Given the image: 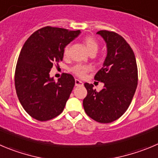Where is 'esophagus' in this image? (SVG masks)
I'll return each mask as SVG.
<instances>
[{
  "label": "esophagus",
  "instance_id": "34e87169",
  "mask_svg": "<svg viewBox=\"0 0 158 158\" xmlns=\"http://www.w3.org/2000/svg\"><path fill=\"white\" fill-rule=\"evenodd\" d=\"M75 85L76 86H82L83 85V82L81 81L78 80V79H75Z\"/></svg>",
  "mask_w": 158,
  "mask_h": 158
}]
</instances>
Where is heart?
<instances>
[{
  "label": "heart",
  "mask_w": 158,
  "mask_h": 158,
  "mask_svg": "<svg viewBox=\"0 0 158 158\" xmlns=\"http://www.w3.org/2000/svg\"><path fill=\"white\" fill-rule=\"evenodd\" d=\"M84 42H85L86 47L89 52H96L98 49V43L94 40L93 37L91 36H87L84 39ZM64 56L65 57L68 56L69 53H70V46L67 45L64 49ZM92 67L89 65H84V64H76L73 67L70 68V71L76 75L78 77H84L90 70H91Z\"/></svg>",
  "instance_id": "heart-1"
}]
</instances>
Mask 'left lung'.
<instances>
[{
    "label": "left lung",
    "instance_id": "obj_1",
    "mask_svg": "<svg viewBox=\"0 0 158 158\" xmlns=\"http://www.w3.org/2000/svg\"><path fill=\"white\" fill-rule=\"evenodd\" d=\"M97 34L106 41L107 56L94 80L105 85L97 91L93 85L85 83L88 94L83 106L90 118L109 123L120 118L131 103L137 86V65L133 49L123 36L107 30H101Z\"/></svg>",
    "mask_w": 158,
    "mask_h": 158
}]
</instances>
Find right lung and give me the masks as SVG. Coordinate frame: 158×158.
I'll list each match as a JSON object with an SVG mask.
<instances>
[{
  "label": "right lung",
  "instance_id": "1",
  "mask_svg": "<svg viewBox=\"0 0 158 158\" xmlns=\"http://www.w3.org/2000/svg\"><path fill=\"white\" fill-rule=\"evenodd\" d=\"M80 30L46 26L30 35L19 54L15 73L18 98L25 112L39 121L59 115L75 85L73 77L64 73L57 81L49 77L53 65L63 60L64 49Z\"/></svg>",
  "mask_w": 158,
  "mask_h": 158
}]
</instances>
